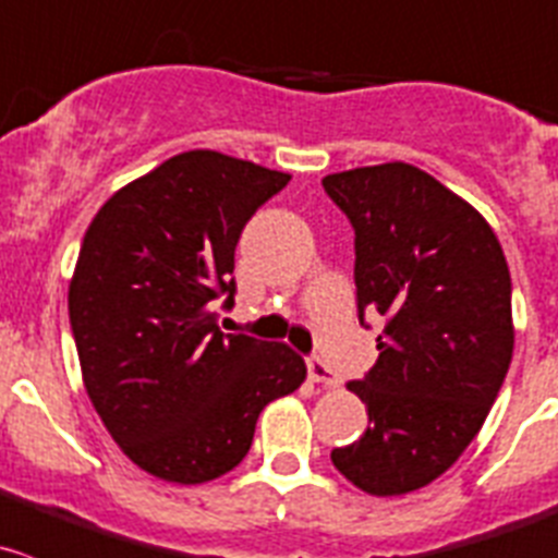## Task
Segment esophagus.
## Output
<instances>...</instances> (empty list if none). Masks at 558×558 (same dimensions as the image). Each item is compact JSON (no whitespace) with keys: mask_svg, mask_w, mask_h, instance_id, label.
Returning <instances> with one entry per match:
<instances>
[{"mask_svg":"<svg viewBox=\"0 0 558 558\" xmlns=\"http://www.w3.org/2000/svg\"><path fill=\"white\" fill-rule=\"evenodd\" d=\"M307 376H311V381L324 384V387H338L340 384L332 367H329L322 356H307Z\"/></svg>","mask_w":558,"mask_h":558,"instance_id":"obj_1","label":"esophagus"}]
</instances>
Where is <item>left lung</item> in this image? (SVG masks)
Segmentation results:
<instances>
[{
  "label": "left lung",
  "instance_id": "left-lung-1",
  "mask_svg": "<svg viewBox=\"0 0 558 558\" xmlns=\"http://www.w3.org/2000/svg\"><path fill=\"white\" fill-rule=\"evenodd\" d=\"M354 229L356 311L384 318L378 360L345 387L367 430L332 450L371 496L425 488L472 445L512 360V283L488 220L409 163L322 180Z\"/></svg>",
  "mask_w": 558,
  "mask_h": 558
}]
</instances>
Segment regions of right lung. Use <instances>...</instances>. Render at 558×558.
<instances>
[{"label":"right lung","instance_id":"1","mask_svg":"<svg viewBox=\"0 0 558 558\" xmlns=\"http://www.w3.org/2000/svg\"><path fill=\"white\" fill-rule=\"evenodd\" d=\"M289 180L193 149L113 193L86 229L68 291L81 376L108 434L153 477L231 472L264 405L305 381L294 349L218 327L242 229Z\"/></svg>","mask_w":558,"mask_h":558}]
</instances>
